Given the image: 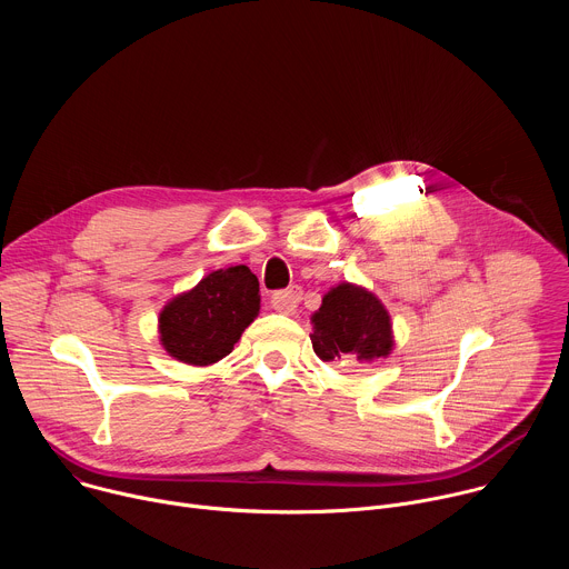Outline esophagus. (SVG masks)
Instances as JSON below:
<instances>
[{"label":"esophagus","instance_id":"esophagus-1","mask_svg":"<svg viewBox=\"0 0 569 569\" xmlns=\"http://www.w3.org/2000/svg\"><path fill=\"white\" fill-rule=\"evenodd\" d=\"M299 299H301L299 288H288V290H279V292L272 295V306H274V310H279V312L295 315Z\"/></svg>","mask_w":569,"mask_h":569}]
</instances>
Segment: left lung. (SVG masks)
<instances>
[{
  "mask_svg": "<svg viewBox=\"0 0 569 569\" xmlns=\"http://www.w3.org/2000/svg\"><path fill=\"white\" fill-rule=\"evenodd\" d=\"M312 321V351L323 360L376 362L391 353V317L382 301L362 286L340 283L321 299Z\"/></svg>",
  "mask_w": 569,
  "mask_h": 569,
  "instance_id": "1",
  "label": "left lung"
}]
</instances>
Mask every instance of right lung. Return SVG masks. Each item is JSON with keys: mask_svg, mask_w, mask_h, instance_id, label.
I'll return each mask as SVG.
<instances>
[{"mask_svg": "<svg viewBox=\"0 0 569 569\" xmlns=\"http://www.w3.org/2000/svg\"><path fill=\"white\" fill-rule=\"evenodd\" d=\"M259 308V279L248 266L216 270L161 308L159 342L184 365H213L231 353Z\"/></svg>", "mask_w": 569, "mask_h": 569, "instance_id": "1", "label": "right lung"}]
</instances>
